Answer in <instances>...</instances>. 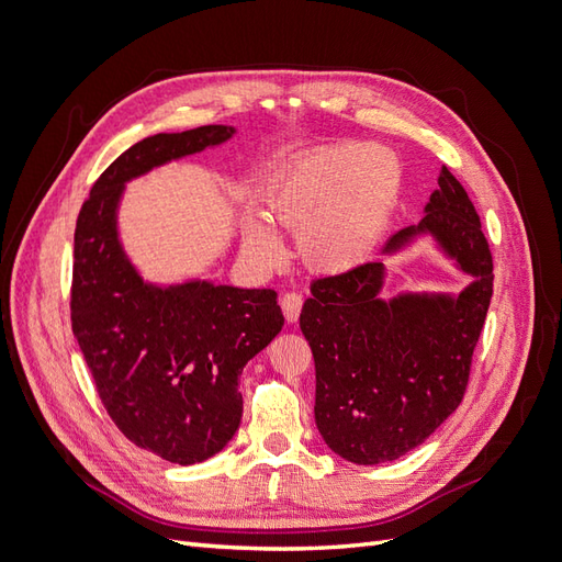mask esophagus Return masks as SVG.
I'll return each instance as SVG.
<instances>
[{"label":"esophagus","instance_id":"esophagus-1","mask_svg":"<svg viewBox=\"0 0 562 562\" xmlns=\"http://www.w3.org/2000/svg\"><path fill=\"white\" fill-rule=\"evenodd\" d=\"M302 304H304V300H302V295L295 293V291L285 293V295L281 297V310H283V316H285L288 323H295V321H297V316H300V312H302Z\"/></svg>","mask_w":562,"mask_h":562}]
</instances>
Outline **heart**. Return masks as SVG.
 <instances>
[{
  "label": "heart",
  "mask_w": 562,
  "mask_h": 562,
  "mask_svg": "<svg viewBox=\"0 0 562 562\" xmlns=\"http://www.w3.org/2000/svg\"><path fill=\"white\" fill-rule=\"evenodd\" d=\"M403 168L394 151L337 143L307 151L285 168L267 196L271 223L297 232L302 262L321 274L363 265L394 217ZM244 248L258 265L281 258V241L265 217L246 220Z\"/></svg>",
  "instance_id": "heart-1"
}]
</instances>
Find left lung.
Instances as JSON below:
<instances>
[{
    "label": "left lung",
    "instance_id": "1",
    "mask_svg": "<svg viewBox=\"0 0 562 562\" xmlns=\"http://www.w3.org/2000/svg\"><path fill=\"white\" fill-rule=\"evenodd\" d=\"M427 232L473 277L457 297L382 300L384 262H366L316 279L300 314L316 366V427L326 446L353 464L394 462L464 398L495 274L481 217L446 166L424 217L391 236L384 252Z\"/></svg>",
    "mask_w": 562,
    "mask_h": 562
}]
</instances>
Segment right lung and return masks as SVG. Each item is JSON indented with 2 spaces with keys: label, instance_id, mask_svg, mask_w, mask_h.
<instances>
[{
  "label": "right lung",
  "instance_id": "right-lung-1",
  "mask_svg": "<svg viewBox=\"0 0 562 562\" xmlns=\"http://www.w3.org/2000/svg\"><path fill=\"white\" fill-rule=\"evenodd\" d=\"M232 135L199 126L135 143L93 182L75 229L72 333L98 396L131 443L182 467L239 429V375L281 333L283 314L271 288L145 283L119 244L116 206L128 180Z\"/></svg>",
  "mask_w": 562,
  "mask_h": 562
}]
</instances>
